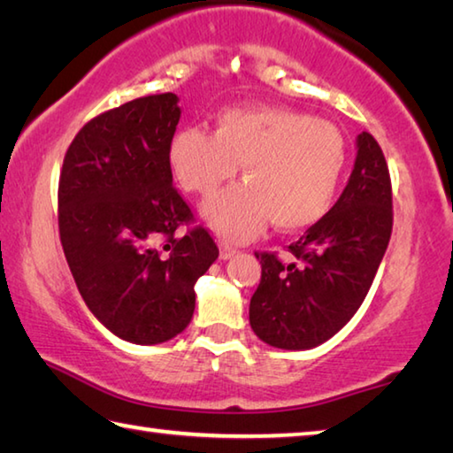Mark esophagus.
Masks as SVG:
<instances>
[{
	"mask_svg": "<svg viewBox=\"0 0 453 453\" xmlns=\"http://www.w3.org/2000/svg\"><path fill=\"white\" fill-rule=\"evenodd\" d=\"M237 254V250L232 248L229 243H219V257L221 259H232Z\"/></svg>",
	"mask_w": 453,
	"mask_h": 453,
	"instance_id": "obj_1",
	"label": "esophagus"
}]
</instances>
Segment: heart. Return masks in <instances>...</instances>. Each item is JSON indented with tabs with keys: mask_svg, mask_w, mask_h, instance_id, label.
Returning a JSON list of instances; mask_svg holds the SVG:
<instances>
[{
	"mask_svg": "<svg viewBox=\"0 0 453 453\" xmlns=\"http://www.w3.org/2000/svg\"><path fill=\"white\" fill-rule=\"evenodd\" d=\"M348 162L340 129L289 107H229L216 132L183 127L170 142V164L183 189L211 196L237 173L243 183L203 203L219 235L250 242L273 219L300 232L332 210Z\"/></svg>",
	"mask_w": 453,
	"mask_h": 453,
	"instance_id": "b5f03b06",
	"label": "heart"
}]
</instances>
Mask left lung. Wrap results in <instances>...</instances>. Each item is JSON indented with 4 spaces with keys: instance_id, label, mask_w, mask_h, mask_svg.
Listing matches in <instances>:
<instances>
[{
    "instance_id": "obj_1",
    "label": "left lung",
    "mask_w": 453,
    "mask_h": 453,
    "mask_svg": "<svg viewBox=\"0 0 453 453\" xmlns=\"http://www.w3.org/2000/svg\"><path fill=\"white\" fill-rule=\"evenodd\" d=\"M346 189L289 251L296 262L256 254L262 281L250 326L280 349H311L354 318L372 288L392 235V183L383 151L367 132L356 140Z\"/></svg>"
}]
</instances>
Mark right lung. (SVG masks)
I'll return each mask as SVG.
<instances>
[{
    "instance_id": "add662e5",
    "label": "right lung",
    "mask_w": 453,
    "mask_h": 453,
    "mask_svg": "<svg viewBox=\"0 0 453 453\" xmlns=\"http://www.w3.org/2000/svg\"><path fill=\"white\" fill-rule=\"evenodd\" d=\"M178 102L148 96L88 121L59 175V237L75 286L99 324L137 346L189 326L196 281L219 256L203 227L175 234L194 218L170 165Z\"/></svg>"
}]
</instances>
